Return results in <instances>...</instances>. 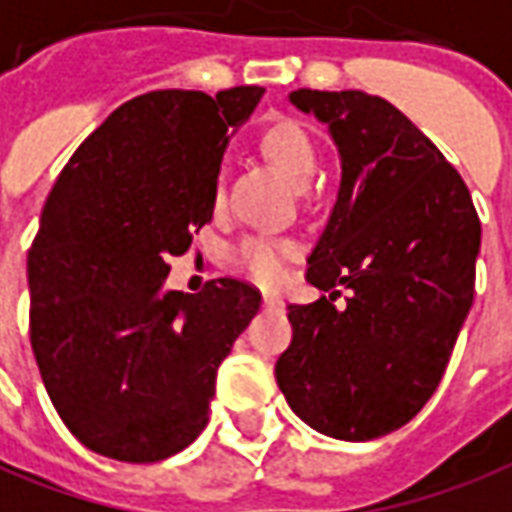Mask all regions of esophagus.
Wrapping results in <instances>:
<instances>
[{
  "mask_svg": "<svg viewBox=\"0 0 512 512\" xmlns=\"http://www.w3.org/2000/svg\"><path fill=\"white\" fill-rule=\"evenodd\" d=\"M263 307H268V310H280L282 307V296L280 293H263Z\"/></svg>",
  "mask_w": 512,
  "mask_h": 512,
  "instance_id": "34e87169",
  "label": "esophagus"
}]
</instances>
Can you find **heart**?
Instances as JSON below:
<instances>
[{"instance_id":"obj_1","label":"heart","mask_w":512,"mask_h":512,"mask_svg":"<svg viewBox=\"0 0 512 512\" xmlns=\"http://www.w3.org/2000/svg\"><path fill=\"white\" fill-rule=\"evenodd\" d=\"M263 146H266L268 157L299 188L310 185V180L316 177L318 152L316 144H313V135L305 130V124L293 119L274 121L263 135ZM213 194H216V199L221 196V177L216 180ZM293 252H296V246L291 241H285V238L249 235L232 249V263L260 285H277L282 280V274H285V263L291 260Z\"/></svg>"}]
</instances>
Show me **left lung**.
<instances>
[{
	"instance_id": "left-lung-1",
	"label": "left lung",
	"mask_w": 512,
	"mask_h": 512,
	"mask_svg": "<svg viewBox=\"0 0 512 512\" xmlns=\"http://www.w3.org/2000/svg\"><path fill=\"white\" fill-rule=\"evenodd\" d=\"M291 102L330 127L341 188L307 257V282L327 296L288 307L274 374L313 430L371 441L441 382L474 302L480 216L455 166L382 96L299 88Z\"/></svg>"
}]
</instances>
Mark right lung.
<instances>
[{
	"label": "right lung",
	"instance_id": "1",
	"mask_svg": "<svg viewBox=\"0 0 512 512\" xmlns=\"http://www.w3.org/2000/svg\"><path fill=\"white\" fill-rule=\"evenodd\" d=\"M260 85L149 91L96 127L46 196L27 255L30 343L57 416L96 455L157 463L205 430L216 371L260 310L232 277L166 288L213 219L227 130Z\"/></svg>",
	"mask_w": 512,
	"mask_h": 512
}]
</instances>
